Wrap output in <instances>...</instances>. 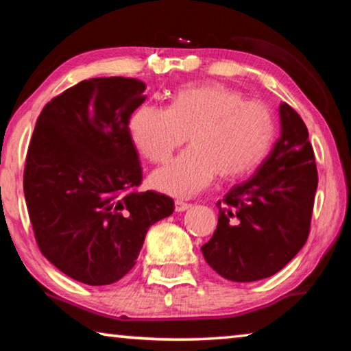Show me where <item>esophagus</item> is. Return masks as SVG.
Here are the masks:
<instances>
[{"label": "esophagus", "instance_id": "esophagus-1", "mask_svg": "<svg viewBox=\"0 0 351 351\" xmlns=\"http://www.w3.org/2000/svg\"><path fill=\"white\" fill-rule=\"evenodd\" d=\"M190 206H192V204H189V203H186V201H182V199H176V201H175V210H176V212L187 210Z\"/></svg>", "mask_w": 351, "mask_h": 351}]
</instances>
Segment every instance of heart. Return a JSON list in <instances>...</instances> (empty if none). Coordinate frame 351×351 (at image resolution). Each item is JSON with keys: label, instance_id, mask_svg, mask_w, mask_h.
Listing matches in <instances>:
<instances>
[{"label": "heart", "instance_id": "obj_1", "mask_svg": "<svg viewBox=\"0 0 351 351\" xmlns=\"http://www.w3.org/2000/svg\"><path fill=\"white\" fill-rule=\"evenodd\" d=\"M139 152L162 164L190 134L192 147L154 171V187L176 197L206 189L219 173L237 178L263 161L276 136L274 114L258 100L219 83L187 85L175 93L169 108L142 105L130 119Z\"/></svg>", "mask_w": 351, "mask_h": 351}]
</instances>
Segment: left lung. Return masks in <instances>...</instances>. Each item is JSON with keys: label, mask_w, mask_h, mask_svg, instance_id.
I'll return each mask as SVG.
<instances>
[{"label": "left lung", "mask_w": 351, "mask_h": 351, "mask_svg": "<svg viewBox=\"0 0 351 351\" xmlns=\"http://www.w3.org/2000/svg\"><path fill=\"white\" fill-rule=\"evenodd\" d=\"M280 138L255 173L218 201V224L201 246L204 260L232 282L274 276L310 235L317 169L308 130L288 104H280Z\"/></svg>", "instance_id": "1"}]
</instances>
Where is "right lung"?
<instances>
[{"mask_svg": "<svg viewBox=\"0 0 351 351\" xmlns=\"http://www.w3.org/2000/svg\"><path fill=\"white\" fill-rule=\"evenodd\" d=\"M145 83L83 80L45 105L25 165V198L41 254L77 282L102 287L136 265L147 230L173 213L167 195L138 192L130 117Z\"/></svg>", "mask_w": 351, "mask_h": 351, "instance_id": "obj_1", "label": "right lung"}]
</instances>
